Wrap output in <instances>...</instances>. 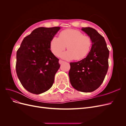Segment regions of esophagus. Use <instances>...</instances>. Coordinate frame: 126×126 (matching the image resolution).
Returning <instances> with one entry per match:
<instances>
[{
	"label": "esophagus",
	"instance_id": "1",
	"mask_svg": "<svg viewBox=\"0 0 126 126\" xmlns=\"http://www.w3.org/2000/svg\"><path fill=\"white\" fill-rule=\"evenodd\" d=\"M59 63L60 64H62V63H64L65 62H64V61H63V60H59Z\"/></svg>",
	"mask_w": 126,
	"mask_h": 126
}]
</instances>
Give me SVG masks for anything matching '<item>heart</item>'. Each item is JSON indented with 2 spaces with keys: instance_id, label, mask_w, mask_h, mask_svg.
<instances>
[{
  "instance_id": "obj_1",
  "label": "heart",
  "mask_w": 126,
  "mask_h": 126,
  "mask_svg": "<svg viewBox=\"0 0 126 126\" xmlns=\"http://www.w3.org/2000/svg\"><path fill=\"white\" fill-rule=\"evenodd\" d=\"M92 45L91 38L76 29H66L61 32L58 38L54 37L50 41V49L54 55L67 59L79 60L84 59L89 54Z\"/></svg>"
}]
</instances>
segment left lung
<instances>
[{"label": "left lung", "instance_id": "1", "mask_svg": "<svg viewBox=\"0 0 126 126\" xmlns=\"http://www.w3.org/2000/svg\"><path fill=\"white\" fill-rule=\"evenodd\" d=\"M82 30L92 40V47L87 57L78 62L70 63V81L75 89L81 92H92L104 81L108 69L109 51L104 38L91 27Z\"/></svg>", "mask_w": 126, "mask_h": 126}]
</instances>
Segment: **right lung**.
<instances>
[{"mask_svg":"<svg viewBox=\"0 0 126 126\" xmlns=\"http://www.w3.org/2000/svg\"><path fill=\"white\" fill-rule=\"evenodd\" d=\"M59 27H39L24 38L17 51L16 70L21 85L29 92L40 94L49 90L60 68L50 41Z\"/></svg>","mask_w":126,"mask_h":126,"instance_id":"add662e5","label":"right lung"}]
</instances>
